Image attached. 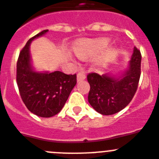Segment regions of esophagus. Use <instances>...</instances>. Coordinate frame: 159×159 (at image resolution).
<instances>
[{
  "label": "esophagus",
  "instance_id": "1",
  "mask_svg": "<svg viewBox=\"0 0 159 159\" xmlns=\"http://www.w3.org/2000/svg\"><path fill=\"white\" fill-rule=\"evenodd\" d=\"M85 78H86L85 74H84L83 71L78 72V74L77 75V79H78V81H82V80L85 79Z\"/></svg>",
  "mask_w": 159,
  "mask_h": 159
}]
</instances>
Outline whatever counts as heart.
<instances>
[{"mask_svg": "<svg viewBox=\"0 0 159 159\" xmlns=\"http://www.w3.org/2000/svg\"><path fill=\"white\" fill-rule=\"evenodd\" d=\"M107 43V40H101L98 41V42H89L88 43H85L84 46H81L79 48L77 49L76 53L77 56L78 57L81 58V59H84L88 57L89 55V47H98V46H102L105 45V44Z\"/></svg>", "mask_w": 159, "mask_h": 159, "instance_id": "1", "label": "heart"}]
</instances>
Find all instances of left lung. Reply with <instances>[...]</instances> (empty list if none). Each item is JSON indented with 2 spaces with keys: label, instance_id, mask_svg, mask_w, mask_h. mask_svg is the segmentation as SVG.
Returning a JSON list of instances; mask_svg holds the SVG:
<instances>
[{
  "label": "left lung",
  "instance_id": "obj_1",
  "mask_svg": "<svg viewBox=\"0 0 159 159\" xmlns=\"http://www.w3.org/2000/svg\"><path fill=\"white\" fill-rule=\"evenodd\" d=\"M141 62V51L134 47L129 68L120 78L97 73L87 75L90 84L88 98L95 110L102 115H112L130 102L138 89Z\"/></svg>",
  "mask_w": 159,
  "mask_h": 159
}]
</instances>
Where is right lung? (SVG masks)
<instances>
[{"mask_svg": "<svg viewBox=\"0 0 159 159\" xmlns=\"http://www.w3.org/2000/svg\"><path fill=\"white\" fill-rule=\"evenodd\" d=\"M43 30L29 39L17 61L16 81L20 95L27 109L40 117H51L61 112L77 83V75L61 71L38 73L32 70L29 46L34 39L44 35Z\"/></svg>", "mask_w": 159, "mask_h": 159, "instance_id": "right-lung-1", "label": "right lung"}]
</instances>
